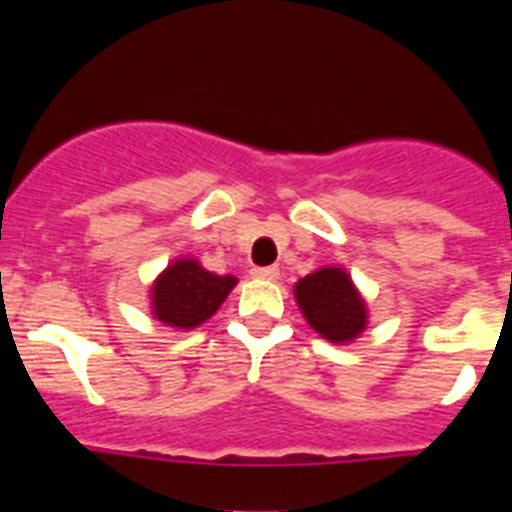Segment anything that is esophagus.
<instances>
[{
	"mask_svg": "<svg viewBox=\"0 0 512 512\" xmlns=\"http://www.w3.org/2000/svg\"><path fill=\"white\" fill-rule=\"evenodd\" d=\"M253 279H264V282H274L279 277L277 266H253L251 269Z\"/></svg>",
	"mask_w": 512,
	"mask_h": 512,
	"instance_id": "34e87169",
	"label": "esophagus"
}]
</instances>
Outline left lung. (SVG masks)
I'll list each match as a JSON object with an SVG mask.
<instances>
[{
    "label": "left lung",
    "mask_w": 512,
    "mask_h": 512,
    "mask_svg": "<svg viewBox=\"0 0 512 512\" xmlns=\"http://www.w3.org/2000/svg\"><path fill=\"white\" fill-rule=\"evenodd\" d=\"M307 323L333 343L354 341L366 325V305L351 277L338 266L312 271L295 287Z\"/></svg>",
    "instance_id": "8db88e82"
}]
</instances>
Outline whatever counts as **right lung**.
I'll return each instance as SVG.
<instances>
[{"label":"right lung","instance_id":"add662e5","mask_svg":"<svg viewBox=\"0 0 512 512\" xmlns=\"http://www.w3.org/2000/svg\"><path fill=\"white\" fill-rule=\"evenodd\" d=\"M235 277H217L200 261L179 259L153 284V315L171 328H197L223 305Z\"/></svg>","mask_w":512,"mask_h":512}]
</instances>
